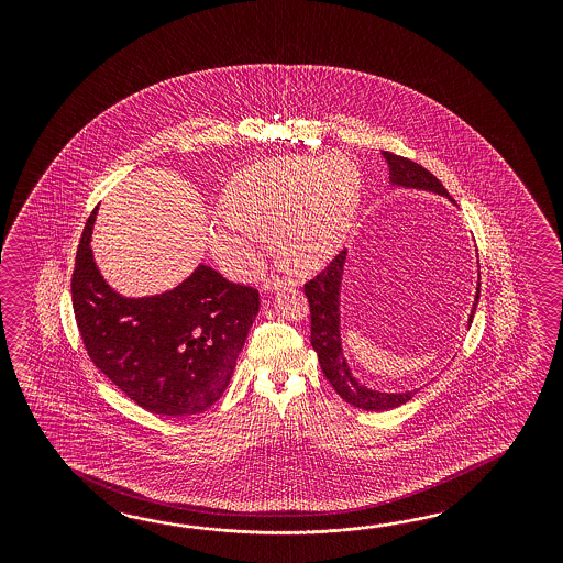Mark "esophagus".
<instances>
[{"label": "esophagus", "instance_id": "obj_1", "mask_svg": "<svg viewBox=\"0 0 563 563\" xmlns=\"http://www.w3.org/2000/svg\"><path fill=\"white\" fill-rule=\"evenodd\" d=\"M295 285V280L292 278H287V276H271V278H266L264 280V285H262V290L264 292H271V290L280 289V287H292Z\"/></svg>", "mask_w": 563, "mask_h": 563}]
</instances>
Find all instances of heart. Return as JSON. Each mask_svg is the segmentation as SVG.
Masks as SVG:
<instances>
[{
    "label": "heart",
    "mask_w": 563,
    "mask_h": 563,
    "mask_svg": "<svg viewBox=\"0 0 563 563\" xmlns=\"http://www.w3.org/2000/svg\"><path fill=\"white\" fill-rule=\"evenodd\" d=\"M357 170L332 158L295 156L243 170L227 189L229 219L212 222V247L247 266L256 264L252 231H274L278 254L295 268L332 256L355 219Z\"/></svg>",
    "instance_id": "b5f03b06"
}]
</instances>
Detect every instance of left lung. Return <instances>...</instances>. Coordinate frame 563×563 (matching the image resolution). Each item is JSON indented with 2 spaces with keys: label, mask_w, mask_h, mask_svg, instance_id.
Returning <instances> with one entry per match:
<instances>
[{
  "label": "left lung",
  "mask_w": 563,
  "mask_h": 563,
  "mask_svg": "<svg viewBox=\"0 0 563 563\" xmlns=\"http://www.w3.org/2000/svg\"><path fill=\"white\" fill-rule=\"evenodd\" d=\"M382 154L390 167L393 186L427 189V191H435L440 196H448L442 181L433 173H429L426 167L417 165L410 158L398 156V154L386 153V151ZM344 260H346V250H342L341 254L332 257V262L325 266L324 271L316 274L311 280H307L306 287H303L307 301H309V313H311V346L318 353V361H320L325 379L330 382V386L336 390L342 400H346L349 405H353L357 409L375 410V412L396 409V407L409 402L417 390L398 394L372 390V388L363 386L357 377L351 374V367L342 353L341 283ZM478 290L481 289L477 287V297H475L468 322H473V316L477 309Z\"/></svg>",
  "instance_id": "1"
}]
</instances>
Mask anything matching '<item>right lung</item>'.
<instances>
[{"instance_id": "add662e5", "label": "right lung", "mask_w": 563, "mask_h": 563, "mask_svg": "<svg viewBox=\"0 0 563 563\" xmlns=\"http://www.w3.org/2000/svg\"><path fill=\"white\" fill-rule=\"evenodd\" d=\"M95 214L86 221L71 274V306L88 357L154 415L188 417L212 407L231 382L260 292L200 264L173 290L121 297L92 257Z\"/></svg>"}]
</instances>
